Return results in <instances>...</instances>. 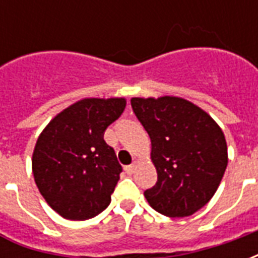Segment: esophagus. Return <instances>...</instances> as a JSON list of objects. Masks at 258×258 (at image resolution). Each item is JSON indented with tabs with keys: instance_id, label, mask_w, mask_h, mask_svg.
Returning a JSON list of instances; mask_svg holds the SVG:
<instances>
[{
	"instance_id": "obj_1",
	"label": "esophagus",
	"mask_w": 258,
	"mask_h": 258,
	"mask_svg": "<svg viewBox=\"0 0 258 258\" xmlns=\"http://www.w3.org/2000/svg\"><path fill=\"white\" fill-rule=\"evenodd\" d=\"M135 167H137V163H131L130 166H125V173L128 174V175H131V174H134L135 171Z\"/></svg>"
}]
</instances>
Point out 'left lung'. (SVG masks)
<instances>
[{"instance_id": "obj_1", "label": "left lung", "mask_w": 258, "mask_h": 258, "mask_svg": "<svg viewBox=\"0 0 258 258\" xmlns=\"http://www.w3.org/2000/svg\"><path fill=\"white\" fill-rule=\"evenodd\" d=\"M135 116L151 137L157 182L145 190L148 203L167 217H188L216 194L228 164L220 125L178 96L133 98Z\"/></svg>"}]
</instances>
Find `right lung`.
Listing matches in <instances>:
<instances>
[{"mask_svg":"<svg viewBox=\"0 0 258 258\" xmlns=\"http://www.w3.org/2000/svg\"><path fill=\"white\" fill-rule=\"evenodd\" d=\"M124 107V98H85L42 130L33 152V175L42 198L59 216L81 221L109 206L123 168L103 134Z\"/></svg>","mask_w":258,"mask_h":258,"instance_id":"1","label":"right lung"}]
</instances>
